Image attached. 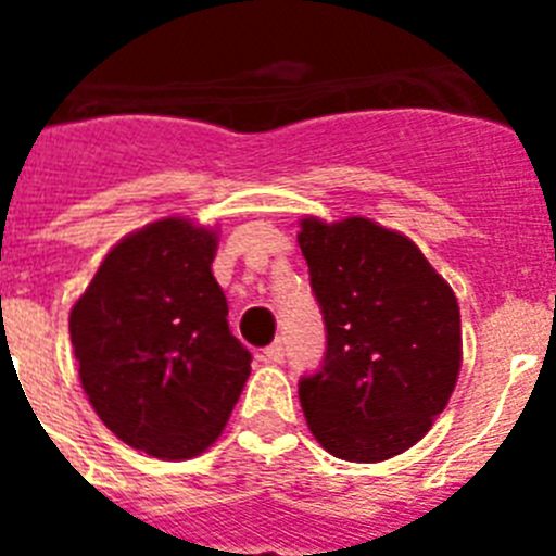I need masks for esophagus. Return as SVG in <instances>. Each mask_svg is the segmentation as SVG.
Segmentation results:
<instances>
[{"label":"esophagus","mask_w":556,"mask_h":556,"mask_svg":"<svg viewBox=\"0 0 556 556\" xmlns=\"http://www.w3.org/2000/svg\"><path fill=\"white\" fill-rule=\"evenodd\" d=\"M264 358H267V362H273V365H281L283 358H287V351H283L281 339H278V342H273V345L264 348Z\"/></svg>","instance_id":"34e87169"}]
</instances>
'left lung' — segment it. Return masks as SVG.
Masks as SVG:
<instances>
[{"mask_svg":"<svg viewBox=\"0 0 556 556\" xmlns=\"http://www.w3.org/2000/svg\"><path fill=\"white\" fill-rule=\"evenodd\" d=\"M298 242L326 323V356L301 378L328 454L381 462L431 429L462 365L459 306L406 236L365 217L303 219Z\"/></svg>","mask_w":556,"mask_h":556,"instance_id":"obj_1","label":"left lung"}]
</instances>
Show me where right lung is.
<instances>
[{"mask_svg":"<svg viewBox=\"0 0 556 556\" xmlns=\"http://www.w3.org/2000/svg\"><path fill=\"white\" fill-rule=\"evenodd\" d=\"M217 236L180 217L125 236L68 317L80 381L102 424L159 459L203 454L250 376L211 262Z\"/></svg>","mask_w":556,"mask_h":556,"instance_id":"add662e5","label":"right lung"}]
</instances>
